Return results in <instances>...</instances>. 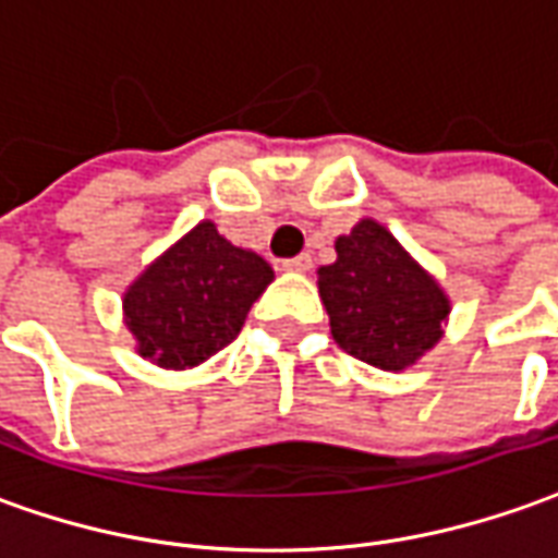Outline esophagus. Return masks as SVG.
<instances>
[{
    "label": "esophagus",
    "mask_w": 558,
    "mask_h": 558,
    "mask_svg": "<svg viewBox=\"0 0 558 558\" xmlns=\"http://www.w3.org/2000/svg\"><path fill=\"white\" fill-rule=\"evenodd\" d=\"M282 267H286V270H291V272H306L312 267V258L306 255V252H303V255H298V258L282 260Z\"/></svg>",
    "instance_id": "34e87169"
}]
</instances>
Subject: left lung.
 <instances>
[{
  "label": "left lung",
  "mask_w": 558,
  "mask_h": 558,
  "mask_svg": "<svg viewBox=\"0 0 558 558\" xmlns=\"http://www.w3.org/2000/svg\"><path fill=\"white\" fill-rule=\"evenodd\" d=\"M318 294L336 345L387 373L421 361L450 312L441 286L375 219L336 240V260L318 270Z\"/></svg>",
  "instance_id": "8db88e82"
}]
</instances>
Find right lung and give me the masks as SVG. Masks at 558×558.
Wrapping results in <instances>:
<instances>
[{
	"mask_svg": "<svg viewBox=\"0 0 558 558\" xmlns=\"http://www.w3.org/2000/svg\"><path fill=\"white\" fill-rule=\"evenodd\" d=\"M272 282L267 260L195 225L122 294L137 354L161 369H192L236 339L252 303Z\"/></svg>",
	"mask_w": 558,
	"mask_h": 558,
	"instance_id": "1",
	"label": "right lung"
}]
</instances>
